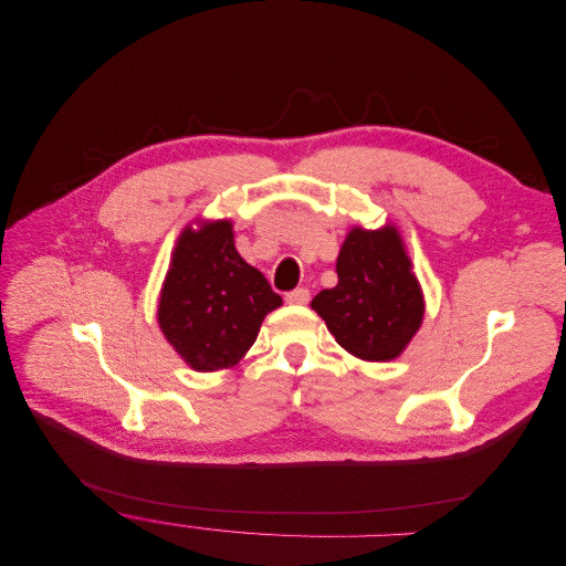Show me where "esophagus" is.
<instances>
[{
    "instance_id": "34e87169",
    "label": "esophagus",
    "mask_w": 566,
    "mask_h": 566,
    "mask_svg": "<svg viewBox=\"0 0 566 566\" xmlns=\"http://www.w3.org/2000/svg\"><path fill=\"white\" fill-rule=\"evenodd\" d=\"M285 301L292 303V305H305L310 301V292L305 287H296V290L285 294Z\"/></svg>"
}]
</instances>
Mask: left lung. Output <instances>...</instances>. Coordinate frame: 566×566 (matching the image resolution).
<instances>
[{"label": "left lung", "mask_w": 566, "mask_h": 566, "mask_svg": "<svg viewBox=\"0 0 566 566\" xmlns=\"http://www.w3.org/2000/svg\"><path fill=\"white\" fill-rule=\"evenodd\" d=\"M338 283L312 298L336 344L366 361L401 355L423 318V298L397 230L355 228L336 259Z\"/></svg>", "instance_id": "left-lung-1"}]
</instances>
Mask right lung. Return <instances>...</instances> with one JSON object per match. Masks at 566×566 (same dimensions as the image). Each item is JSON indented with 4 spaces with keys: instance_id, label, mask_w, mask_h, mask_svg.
<instances>
[{
    "instance_id": "add662e5",
    "label": "right lung",
    "mask_w": 566,
    "mask_h": 566,
    "mask_svg": "<svg viewBox=\"0 0 566 566\" xmlns=\"http://www.w3.org/2000/svg\"><path fill=\"white\" fill-rule=\"evenodd\" d=\"M283 301L234 248L230 220L193 232L174 250L158 321L176 353L200 373L230 368L256 342L268 312Z\"/></svg>"
}]
</instances>
